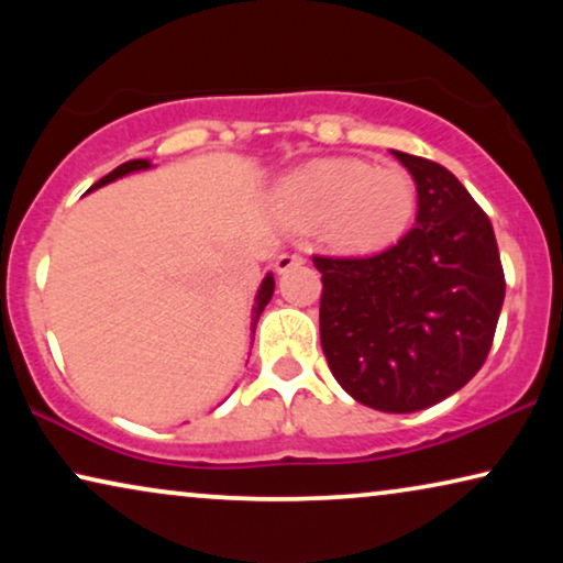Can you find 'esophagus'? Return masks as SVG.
Instances as JSON below:
<instances>
[{
  "mask_svg": "<svg viewBox=\"0 0 563 563\" xmlns=\"http://www.w3.org/2000/svg\"><path fill=\"white\" fill-rule=\"evenodd\" d=\"M305 264V256H299V253H282L279 258H276V272H289V268L295 266H302Z\"/></svg>",
  "mask_w": 563,
  "mask_h": 563,
  "instance_id": "obj_1",
  "label": "esophagus"
}]
</instances>
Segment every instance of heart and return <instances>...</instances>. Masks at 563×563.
<instances>
[{"mask_svg": "<svg viewBox=\"0 0 563 563\" xmlns=\"http://www.w3.org/2000/svg\"><path fill=\"white\" fill-rule=\"evenodd\" d=\"M276 202L295 225L320 228L338 249L376 251L395 243L412 222L415 184L397 166L325 158L287 176Z\"/></svg>", "mask_w": 563, "mask_h": 563, "instance_id": "b5f03b06", "label": "heart"}]
</instances>
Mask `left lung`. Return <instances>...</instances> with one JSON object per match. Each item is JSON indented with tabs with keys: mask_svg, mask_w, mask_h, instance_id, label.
Segmentation results:
<instances>
[{
	"mask_svg": "<svg viewBox=\"0 0 563 563\" xmlns=\"http://www.w3.org/2000/svg\"><path fill=\"white\" fill-rule=\"evenodd\" d=\"M418 187L410 233L374 256H312L320 343L338 384L382 412H418L487 361L505 272L487 212L435 161L391 151Z\"/></svg>",
	"mask_w": 563,
	"mask_h": 563,
	"instance_id": "8db88e82",
	"label": "left lung"
}]
</instances>
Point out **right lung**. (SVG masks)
I'll return each mask as SVG.
<instances>
[{
	"instance_id": "right-lung-1",
	"label": "right lung",
	"mask_w": 563,
	"mask_h": 563,
	"mask_svg": "<svg viewBox=\"0 0 563 563\" xmlns=\"http://www.w3.org/2000/svg\"><path fill=\"white\" fill-rule=\"evenodd\" d=\"M143 168H151V164L145 158H135V161H128V164H122V166H118L114 168V172H110L104 176V179H99L95 187L91 189H97V187H104V184H110V181H114V179H120V176H125V174H130V172H143ZM89 189V191H91ZM272 295H274V276L268 274L266 279H264V284H261V289H258V297H256V307H253V312H256V320H258V314L264 312V307L268 305V299H272Z\"/></svg>"
}]
</instances>
